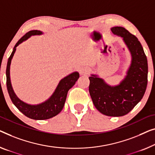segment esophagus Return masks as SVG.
<instances>
[{
	"label": "esophagus",
	"mask_w": 155,
	"mask_h": 155,
	"mask_svg": "<svg viewBox=\"0 0 155 155\" xmlns=\"http://www.w3.org/2000/svg\"><path fill=\"white\" fill-rule=\"evenodd\" d=\"M87 72H88V69L85 67H81L79 68V73L81 74H87Z\"/></svg>",
	"instance_id": "1"
}]
</instances>
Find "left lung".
<instances>
[{
	"instance_id": "1",
	"label": "left lung",
	"mask_w": 155,
	"mask_h": 155,
	"mask_svg": "<svg viewBox=\"0 0 155 155\" xmlns=\"http://www.w3.org/2000/svg\"><path fill=\"white\" fill-rule=\"evenodd\" d=\"M122 37L130 51L132 60L124 79L116 86H110L95 75L89 77V92L94 107L104 115L119 117L127 114L143 97L147 84V57L137 38L123 27L111 28Z\"/></svg>"
}]
</instances>
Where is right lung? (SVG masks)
Segmentation results:
<instances>
[{
    "label": "right lung",
    "mask_w": 155,
    "mask_h": 155,
    "mask_svg": "<svg viewBox=\"0 0 155 155\" xmlns=\"http://www.w3.org/2000/svg\"><path fill=\"white\" fill-rule=\"evenodd\" d=\"M41 34H42V33L40 31H37V30L31 31L28 33L25 34L17 41L15 47H14L12 52L10 56L8 58L6 68V85L9 95H10L12 101L14 104L16 106V107L23 114H24L26 116L29 117V118L34 120H47L51 118V117L58 114L63 108L68 91L75 84L78 78H79V74L75 71V72L71 73V74L68 75V77L63 78L59 82L56 89H55V92L52 94L51 97L48 100L40 104H28L26 103H24V101H21L16 96L15 93L14 92L12 87L10 77V68L11 61L15 53L16 47L19 44L26 40L31 35Z\"/></svg>",
    "instance_id": "1"
}]
</instances>
